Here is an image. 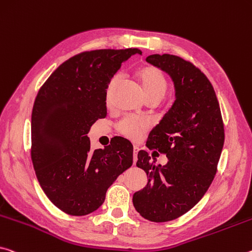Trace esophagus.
<instances>
[{"label":"esophagus","mask_w":252,"mask_h":252,"mask_svg":"<svg viewBox=\"0 0 252 252\" xmlns=\"http://www.w3.org/2000/svg\"><path fill=\"white\" fill-rule=\"evenodd\" d=\"M138 151H139V148L138 147H134L133 148V163L137 162V157H138Z\"/></svg>","instance_id":"34e87169"}]
</instances>
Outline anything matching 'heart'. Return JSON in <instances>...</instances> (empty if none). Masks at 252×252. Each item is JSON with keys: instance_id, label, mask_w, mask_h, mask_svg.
I'll list each match as a JSON object with an SVG mask.
<instances>
[{"instance_id": "heart-1", "label": "heart", "mask_w": 252, "mask_h": 252, "mask_svg": "<svg viewBox=\"0 0 252 252\" xmlns=\"http://www.w3.org/2000/svg\"><path fill=\"white\" fill-rule=\"evenodd\" d=\"M138 79L141 83L143 93L147 99L154 98L157 101L165 96L168 90V82L160 70L153 66H147L139 69ZM120 82V75H113L110 78L105 89V102L110 105L113 99V94ZM151 126V121L146 118H138L133 115H126L120 120L117 125V130L120 134L132 141H138Z\"/></svg>"}]
</instances>
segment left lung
I'll return each mask as SVG.
<instances>
[{"label":"left lung","mask_w":252,"mask_h":252,"mask_svg":"<svg viewBox=\"0 0 252 252\" xmlns=\"http://www.w3.org/2000/svg\"><path fill=\"white\" fill-rule=\"evenodd\" d=\"M146 61L171 76L176 99L147 141L168 162L158 167L147 151H139L137 167L146 171L148 183L132 201L142 218L168 222L193 209L212 184L224 125L212 84L193 63L169 54L151 55Z\"/></svg>","instance_id":"left-lung-1"}]
</instances>
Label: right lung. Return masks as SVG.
<instances>
[{
  "label": "right lung",
  "instance_id": "add662e5",
  "mask_svg": "<svg viewBox=\"0 0 252 252\" xmlns=\"http://www.w3.org/2000/svg\"><path fill=\"white\" fill-rule=\"evenodd\" d=\"M137 48L98 49L63 63L34 99L31 115V159L47 197L69 215L90 214L109 187L133 163L131 142L115 138L104 149L91 150L87 133L106 117L105 89L121 63Z\"/></svg>",
  "mask_w": 252,
  "mask_h": 252
}]
</instances>
